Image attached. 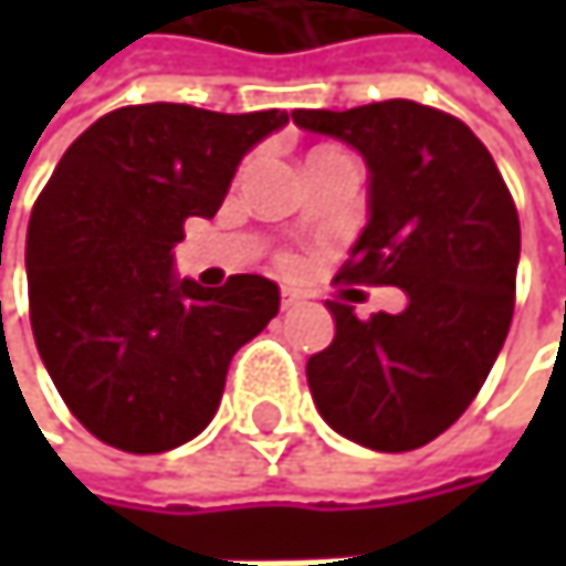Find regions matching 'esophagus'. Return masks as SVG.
<instances>
[{
	"instance_id": "1",
	"label": "esophagus",
	"mask_w": 566,
	"mask_h": 566,
	"mask_svg": "<svg viewBox=\"0 0 566 566\" xmlns=\"http://www.w3.org/2000/svg\"><path fill=\"white\" fill-rule=\"evenodd\" d=\"M301 301V294L294 291V287H282V307L287 311V307H294Z\"/></svg>"
}]
</instances>
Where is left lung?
I'll use <instances>...</instances> for the list:
<instances>
[{
	"instance_id": "left-lung-1",
	"label": "left lung",
	"mask_w": 566,
	"mask_h": 566,
	"mask_svg": "<svg viewBox=\"0 0 566 566\" xmlns=\"http://www.w3.org/2000/svg\"><path fill=\"white\" fill-rule=\"evenodd\" d=\"M291 120L367 164V226L337 279L406 291L399 314L367 321L327 301L334 340L307 360L314 406L357 446L419 449L469 409L509 337L521 255L509 186L459 117L416 101Z\"/></svg>"
}]
</instances>
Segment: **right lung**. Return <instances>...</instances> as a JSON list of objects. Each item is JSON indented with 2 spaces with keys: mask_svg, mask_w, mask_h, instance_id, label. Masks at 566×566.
I'll return each instance as SVG.
<instances>
[{
  "mask_svg": "<svg viewBox=\"0 0 566 566\" xmlns=\"http://www.w3.org/2000/svg\"><path fill=\"white\" fill-rule=\"evenodd\" d=\"M284 111L134 104L94 120L42 189L29 239V311L42 364L101 442L150 455L199 436L242 344L279 314V284L179 279L182 222L212 219L242 157Z\"/></svg>",
  "mask_w": 566,
  "mask_h": 566,
  "instance_id": "1",
  "label": "right lung"
}]
</instances>
